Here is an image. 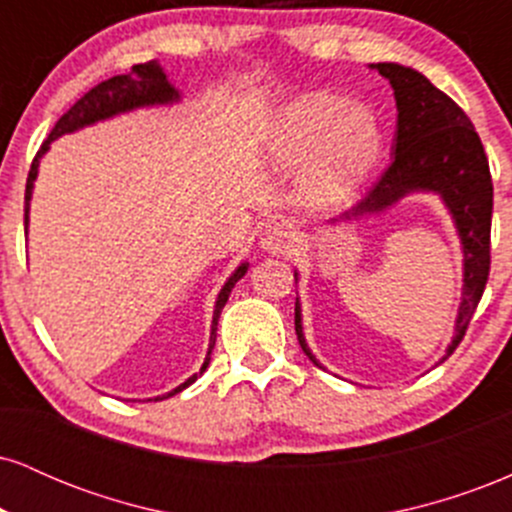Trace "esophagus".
<instances>
[{"label":"esophagus","mask_w":512,"mask_h":512,"mask_svg":"<svg viewBox=\"0 0 512 512\" xmlns=\"http://www.w3.org/2000/svg\"><path fill=\"white\" fill-rule=\"evenodd\" d=\"M260 248L272 255H284L293 248V231L286 223H269L260 233Z\"/></svg>","instance_id":"1"}]
</instances>
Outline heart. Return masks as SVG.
Listing matches in <instances>:
<instances>
[{
	"label": "heart",
	"mask_w": 512,
	"mask_h": 512,
	"mask_svg": "<svg viewBox=\"0 0 512 512\" xmlns=\"http://www.w3.org/2000/svg\"><path fill=\"white\" fill-rule=\"evenodd\" d=\"M272 149L284 163L317 154L305 187L317 202H330L368 178L383 151V129L363 105L351 108L339 96L308 93L276 117Z\"/></svg>",
	"instance_id": "1"
}]
</instances>
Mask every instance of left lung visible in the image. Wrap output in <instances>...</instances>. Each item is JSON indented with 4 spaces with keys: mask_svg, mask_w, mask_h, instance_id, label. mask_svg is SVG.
<instances>
[{
    "mask_svg": "<svg viewBox=\"0 0 512 512\" xmlns=\"http://www.w3.org/2000/svg\"><path fill=\"white\" fill-rule=\"evenodd\" d=\"M390 81L397 103V134L392 163L368 195L339 221H361L395 207L409 195H438L448 209L462 245V301L455 334L443 363L467 332L469 320L486 289L491 267L493 185L489 158L464 110L424 74L395 62L370 64ZM298 284V272H293ZM296 334L303 354L320 366L303 334L301 301L296 298ZM322 368V366H320Z\"/></svg>",
    "mask_w": 512,
    "mask_h": 512,
    "instance_id": "obj_1",
    "label": "left lung"
}]
</instances>
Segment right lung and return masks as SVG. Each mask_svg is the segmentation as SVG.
I'll return each instance as SVG.
<instances>
[{"label":"right lung","mask_w":512,"mask_h":512,"mask_svg":"<svg viewBox=\"0 0 512 512\" xmlns=\"http://www.w3.org/2000/svg\"><path fill=\"white\" fill-rule=\"evenodd\" d=\"M178 101H180V91L173 84H170L168 74L163 72V67L156 60L146 62V64H137V67H132V72H129V74L113 76V79L103 81V84L93 86L91 91L84 93V96H81L79 101H76L72 108H69L67 113H64L60 120H57V125L52 127L50 137L45 139L43 146H40V151L33 158L31 173H28V180H26V231H28V221H31V219H28V214H31L33 182H35V178H38V166H40V161H43V156L48 154L50 144L55 142V139L64 137V134L79 132V129H84V127L96 125V122L110 120V117H115V115L132 113V110H137V108L173 105ZM248 267H250L248 262H240L236 267V272L228 276L226 284L221 286L219 296H216L214 317H211L209 351H207V358H204L202 368H199V373H204V370L209 368L211 349H214V344H216V327H219V315H221L223 305H226V301H228V296H231L233 286H236L238 281L243 279L245 272H248ZM192 380H195V378L185 380V383L175 387V390H170L168 395H161L156 399H168V397L178 395V392L185 390V387L190 385Z\"/></svg>","instance_id":"add662e5"}]
</instances>
